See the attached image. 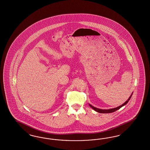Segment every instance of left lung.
<instances>
[{"instance_id": "left-lung-1", "label": "left lung", "mask_w": 150, "mask_h": 150, "mask_svg": "<svg viewBox=\"0 0 150 150\" xmlns=\"http://www.w3.org/2000/svg\"><path fill=\"white\" fill-rule=\"evenodd\" d=\"M132 94H133V93H132V94L129 97L128 100L125 103H124L123 104H122L121 105H120V106L117 107V108H112V109H99V108L94 107H93V105H91L90 104H89V106L92 109H93L95 111H96V112H98V113H113V112H114L115 111L120 109V108H122V107H123L124 105H125L126 104H127L128 103V102H129V100H130Z\"/></svg>"}]
</instances>
